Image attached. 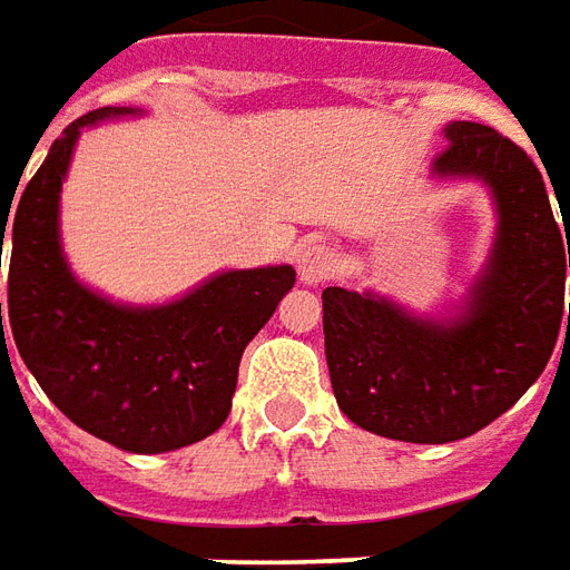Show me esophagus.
<instances>
[{"instance_id": "1", "label": "esophagus", "mask_w": 570, "mask_h": 570, "mask_svg": "<svg viewBox=\"0 0 570 570\" xmlns=\"http://www.w3.org/2000/svg\"><path fill=\"white\" fill-rule=\"evenodd\" d=\"M296 267H299V281L305 286H318L334 277V271H337V252L327 246H308L299 252Z\"/></svg>"}]
</instances>
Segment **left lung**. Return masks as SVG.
<instances>
[{"label":"left lung","instance_id":"8db88e82","mask_svg":"<svg viewBox=\"0 0 570 570\" xmlns=\"http://www.w3.org/2000/svg\"><path fill=\"white\" fill-rule=\"evenodd\" d=\"M432 179H476L499 214L489 258L454 315H416L372 289L327 286L324 356L337 406L365 432L444 444L499 420L549 363L564 315L563 239L523 150L480 122H448Z\"/></svg>","mask_w":570,"mask_h":570}]
</instances>
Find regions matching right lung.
Masks as SVG:
<instances>
[{"label": "right lung", "mask_w": 570, "mask_h": 570, "mask_svg": "<svg viewBox=\"0 0 570 570\" xmlns=\"http://www.w3.org/2000/svg\"><path fill=\"white\" fill-rule=\"evenodd\" d=\"M138 112L94 109L52 141L11 217L0 207V252L9 226L11 337L43 394L90 435L131 454H164L224 425L243 350L293 289L296 271H220L164 305L112 303L81 284L59 233L71 154L81 128ZM0 331L9 353L2 303Z\"/></svg>", "instance_id": "right-lung-1"}]
</instances>
